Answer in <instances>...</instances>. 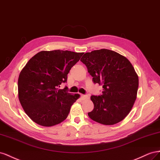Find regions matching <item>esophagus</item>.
<instances>
[{
	"instance_id": "obj_1",
	"label": "esophagus",
	"mask_w": 160,
	"mask_h": 160,
	"mask_svg": "<svg viewBox=\"0 0 160 160\" xmlns=\"http://www.w3.org/2000/svg\"><path fill=\"white\" fill-rule=\"evenodd\" d=\"M81 99L82 100H85L86 99H88V97L87 95H84V94H82L81 95Z\"/></svg>"
}]
</instances>
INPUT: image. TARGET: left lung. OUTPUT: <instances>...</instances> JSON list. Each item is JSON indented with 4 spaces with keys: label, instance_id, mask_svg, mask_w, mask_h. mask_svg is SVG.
<instances>
[{
    "label": "left lung",
    "instance_id": "left-lung-1",
    "mask_svg": "<svg viewBox=\"0 0 160 160\" xmlns=\"http://www.w3.org/2000/svg\"><path fill=\"white\" fill-rule=\"evenodd\" d=\"M80 61L92 76L93 82L103 88L102 94L90 97L94 109L88 117L106 125L124 119L133 106L139 86L138 76L131 62L107 49L86 53Z\"/></svg>",
    "mask_w": 160,
    "mask_h": 160
}]
</instances>
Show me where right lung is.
<instances>
[{
	"label": "right lung",
	"mask_w": 160,
	"mask_h": 160,
	"mask_svg": "<svg viewBox=\"0 0 160 160\" xmlns=\"http://www.w3.org/2000/svg\"><path fill=\"white\" fill-rule=\"evenodd\" d=\"M84 53L53 50L35 54L27 63L18 80V94L22 108L31 119L44 127L59 124L68 117L70 107L80 97L66 87L71 68Z\"/></svg>",
	"instance_id": "1"
}]
</instances>
